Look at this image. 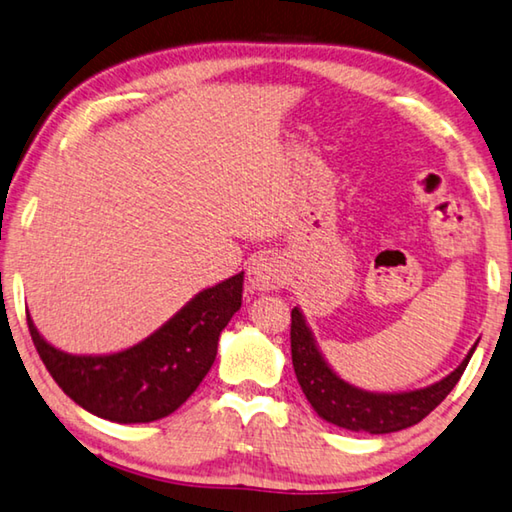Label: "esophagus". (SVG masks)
I'll list each match as a JSON object with an SVG mask.
<instances>
[{
    "label": "esophagus",
    "mask_w": 512,
    "mask_h": 512,
    "mask_svg": "<svg viewBox=\"0 0 512 512\" xmlns=\"http://www.w3.org/2000/svg\"><path fill=\"white\" fill-rule=\"evenodd\" d=\"M248 282L255 291H278L287 282L285 264L273 253L255 255L248 266Z\"/></svg>",
    "instance_id": "obj_1"
}]
</instances>
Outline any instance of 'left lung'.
<instances>
[{"label": "left lung", "mask_w": 512, "mask_h": 512, "mask_svg": "<svg viewBox=\"0 0 512 512\" xmlns=\"http://www.w3.org/2000/svg\"><path fill=\"white\" fill-rule=\"evenodd\" d=\"M478 342L456 369L437 383L410 392H369L348 383L330 367L300 307L291 310V362L298 385L316 415L353 433L385 435L419 424L440 405L472 360Z\"/></svg>", "instance_id": "1"}]
</instances>
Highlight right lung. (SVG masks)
<instances>
[{
	"label": "right lung",
	"mask_w": 512,
	"mask_h": 512,
	"mask_svg": "<svg viewBox=\"0 0 512 512\" xmlns=\"http://www.w3.org/2000/svg\"><path fill=\"white\" fill-rule=\"evenodd\" d=\"M243 271L198 291L139 344L116 353L72 355L40 335L27 312L40 360L63 392L95 417L148 424L168 417L212 369L218 337L241 307Z\"/></svg>",
	"instance_id": "add662e5"
}]
</instances>
